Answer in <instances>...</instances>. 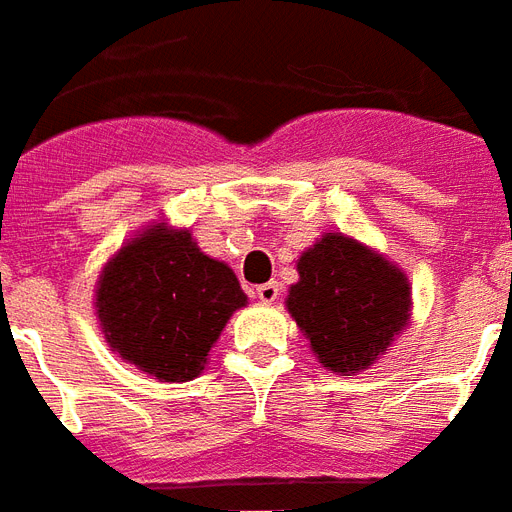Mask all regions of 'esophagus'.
I'll return each mask as SVG.
<instances>
[{
  "mask_svg": "<svg viewBox=\"0 0 512 512\" xmlns=\"http://www.w3.org/2000/svg\"><path fill=\"white\" fill-rule=\"evenodd\" d=\"M282 288H280V282H264V285H259L256 288V296H259V301H264V304H275L277 298H280Z\"/></svg>",
  "mask_w": 512,
  "mask_h": 512,
  "instance_id": "obj_1",
  "label": "esophagus"
}]
</instances>
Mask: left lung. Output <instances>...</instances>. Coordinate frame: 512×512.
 <instances>
[{
	"label": "left lung",
	"mask_w": 512,
	"mask_h": 512,
	"mask_svg": "<svg viewBox=\"0 0 512 512\" xmlns=\"http://www.w3.org/2000/svg\"><path fill=\"white\" fill-rule=\"evenodd\" d=\"M285 309L325 370H370L412 320V285L399 264L343 232H325L296 261Z\"/></svg>",
	"instance_id": "left-lung-1"
}]
</instances>
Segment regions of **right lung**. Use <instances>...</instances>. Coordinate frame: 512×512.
<instances>
[{
	"mask_svg": "<svg viewBox=\"0 0 512 512\" xmlns=\"http://www.w3.org/2000/svg\"><path fill=\"white\" fill-rule=\"evenodd\" d=\"M243 306L248 296L235 272L166 219L129 237L94 285V314L110 351L161 383L198 378Z\"/></svg>",
	"mask_w": 512,
	"mask_h": 512,
	"instance_id": "1",
	"label": "right lung"
}]
</instances>
